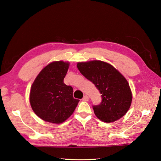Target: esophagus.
I'll return each mask as SVG.
<instances>
[{"label": "esophagus", "mask_w": 161, "mask_h": 161, "mask_svg": "<svg viewBox=\"0 0 161 161\" xmlns=\"http://www.w3.org/2000/svg\"><path fill=\"white\" fill-rule=\"evenodd\" d=\"M82 100L83 101H89V97L87 96V95H85L83 97V98L82 99Z\"/></svg>", "instance_id": "obj_1"}]
</instances>
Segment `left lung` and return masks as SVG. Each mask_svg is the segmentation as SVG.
<instances>
[{
  "label": "left lung",
  "mask_w": 161,
  "mask_h": 161,
  "mask_svg": "<svg viewBox=\"0 0 161 161\" xmlns=\"http://www.w3.org/2000/svg\"><path fill=\"white\" fill-rule=\"evenodd\" d=\"M77 68L101 94V103L92 106L97 118L104 122L110 123L127 113L132 95L127 80L118 70L100 60L78 62Z\"/></svg>",
  "instance_id": "8db88e82"
}]
</instances>
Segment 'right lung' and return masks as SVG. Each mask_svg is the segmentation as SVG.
Returning a JSON list of instances; mask_svg holds the SVG:
<instances>
[{
    "label": "right lung",
    "mask_w": 161,
    "mask_h": 161,
    "mask_svg": "<svg viewBox=\"0 0 161 161\" xmlns=\"http://www.w3.org/2000/svg\"><path fill=\"white\" fill-rule=\"evenodd\" d=\"M69 62H53L39 73L31 87L30 101L33 111L47 122L60 124L73 114L79 100L73 89L64 83Z\"/></svg>",
    "instance_id": "right-lung-1"
}]
</instances>
